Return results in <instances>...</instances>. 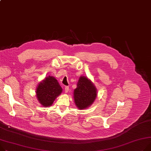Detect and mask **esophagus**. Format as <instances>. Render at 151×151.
Here are the masks:
<instances>
[{
	"label": "esophagus",
	"instance_id": "1",
	"mask_svg": "<svg viewBox=\"0 0 151 151\" xmlns=\"http://www.w3.org/2000/svg\"><path fill=\"white\" fill-rule=\"evenodd\" d=\"M68 90H69V87L68 86H65V93H67L68 92Z\"/></svg>",
	"mask_w": 151,
	"mask_h": 151
}]
</instances>
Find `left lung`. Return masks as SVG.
Here are the masks:
<instances>
[{
	"label": "left lung",
	"instance_id": "obj_1",
	"mask_svg": "<svg viewBox=\"0 0 151 151\" xmlns=\"http://www.w3.org/2000/svg\"><path fill=\"white\" fill-rule=\"evenodd\" d=\"M96 96L97 89L91 80L84 76H80L73 92L74 102L78 109L88 108L93 103Z\"/></svg>",
	"mask_w": 151,
	"mask_h": 151
}]
</instances>
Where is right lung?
Here are the masks:
<instances>
[{
    "mask_svg": "<svg viewBox=\"0 0 151 151\" xmlns=\"http://www.w3.org/2000/svg\"><path fill=\"white\" fill-rule=\"evenodd\" d=\"M63 92V88L57 79L48 76L40 82L36 88V94L39 103L43 107L51 106L55 99Z\"/></svg>",
    "mask_w": 151,
    "mask_h": 151,
    "instance_id": "obj_1",
    "label": "right lung"
}]
</instances>
